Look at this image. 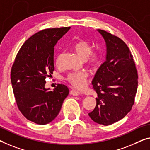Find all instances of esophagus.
Listing matches in <instances>:
<instances>
[{
    "label": "esophagus",
    "mask_w": 150,
    "mask_h": 150,
    "mask_svg": "<svg viewBox=\"0 0 150 150\" xmlns=\"http://www.w3.org/2000/svg\"><path fill=\"white\" fill-rule=\"evenodd\" d=\"M70 94L72 96H79L80 94V92L75 90V89H72V90L70 91Z\"/></svg>",
    "instance_id": "1"
}]
</instances>
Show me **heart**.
Masks as SVG:
<instances>
[{
  "label": "heart",
  "instance_id": "heart-1",
  "mask_svg": "<svg viewBox=\"0 0 150 150\" xmlns=\"http://www.w3.org/2000/svg\"><path fill=\"white\" fill-rule=\"evenodd\" d=\"M73 48L76 53L82 59H86L88 58V62L90 66L96 67L100 63V55L96 52L91 53L92 48L88 42L86 40H79L73 44ZM62 56V54H59L56 59L55 62L57 66L61 64ZM88 77L89 74L86 71H78L69 74L67 77V80L75 88L83 89L87 86Z\"/></svg>",
  "mask_w": 150,
  "mask_h": 150
}]
</instances>
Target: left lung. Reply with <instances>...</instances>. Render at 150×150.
I'll list each match as a JSON object with an SVG mask.
<instances>
[{
  "mask_svg": "<svg viewBox=\"0 0 150 150\" xmlns=\"http://www.w3.org/2000/svg\"><path fill=\"white\" fill-rule=\"evenodd\" d=\"M106 43V60L92 80L98 94L96 106L88 115L105 126L123 118L132 108L137 90L138 76L133 56L121 39L97 30Z\"/></svg>",
  "mask_w": 150,
  "mask_h": 150,
  "instance_id": "1",
  "label": "left lung"
}]
</instances>
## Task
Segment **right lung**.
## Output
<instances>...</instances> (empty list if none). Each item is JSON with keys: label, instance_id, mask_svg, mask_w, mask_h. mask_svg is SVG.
<instances>
[{"label": "right lung", "instance_id": "add662e5", "mask_svg": "<svg viewBox=\"0 0 150 150\" xmlns=\"http://www.w3.org/2000/svg\"><path fill=\"white\" fill-rule=\"evenodd\" d=\"M70 29H46L33 34L20 48L11 69V81L18 108L27 119L36 124L52 122L69 93L63 84H58L53 91L46 89L45 79L54 70V46Z\"/></svg>", "mask_w": 150, "mask_h": 150}]
</instances>
